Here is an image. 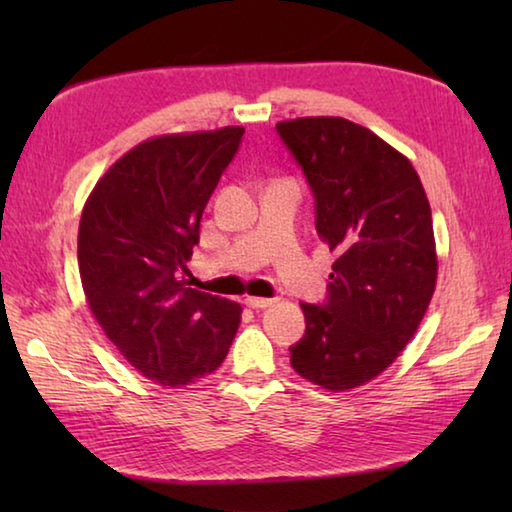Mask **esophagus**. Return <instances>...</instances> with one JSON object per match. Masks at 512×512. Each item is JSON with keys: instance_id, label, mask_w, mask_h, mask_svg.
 <instances>
[{"instance_id": "1", "label": "esophagus", "mask_w": 512, "mask_h": 512, "mask_svg": "<svg viewBox=\"0 0 512 512\" xmlns=\"http://www.w3.org/2000/svg\"><path fill=\"white\" fill-rule=\"evenodd\" d=\"M273 302H275L273 298H259V296H248L246 298V305L253 307V309H266V307H271Z\"/></svg>"}]
</instances>
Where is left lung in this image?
<instances>
[{
	"instance_id": "8db88e82",
	"label": "left lung",
	"mask_w": 512,
	"mask_h": 512,
	"mask_svg": "<svg viewBox=\"0 0 512 512\" xmlns=\"http://www.w3.org/2000/svg\"><path fill=\"white\" fill-rule=\"evenodd\" d=\"M277 133L316 196V230L336 259L327 305H307L291 366L345 393L379 377L418 332L436 291L438 255L418 171L366 126L343 117L280 121Z\"/></svg>"
}]
</instances>
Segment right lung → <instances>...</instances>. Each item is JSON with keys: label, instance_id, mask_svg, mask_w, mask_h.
<instances>
[{"label": "right lung", "instance_id": "add662e5", "mask_svg": "<svg viewBox=\"0 0 512 512\" xmlns=\"http://www.w3.org/2000/svg\"><path fill=\"white\" fill-rule=\"evenodd\" d=\"M241 126L155 135L97 180L79 225V273L103 334L135 370L183 388L221 366L241 323L235 300L189 289L203 210Z\"/></svg>", "mask_w": 512, "mask_h": 512}]
</instances>
